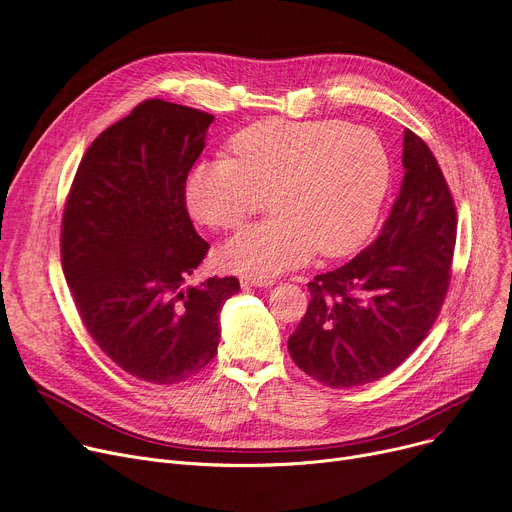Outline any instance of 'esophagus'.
<instances>
[{
    "mask_svg": "<svg viewBox=\"0 0 512 512\" xmlns=\"http://www.w3.org/2000/svg\"><path fill=\"white\" fill-rule=\"evenodd\" d=\"M273 279H262V277H241V287H271Z\"/></svg>",
    "mask_w": 512,
    "mask_h": 512,
    "instance_id": "esophagus-1",
    "label": "esophagus"
}]
</instances>
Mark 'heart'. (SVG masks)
Listing matches in <instances>:
<instances>
[{"mask_svg": "<svg viewBox=\"0 0 512 512\" xmlns=\"http://www.w3.org/2000/svg\"><path fill=\"white\" fill-rule=\"evenodd\" d=\"M231 158L202 160L183 187L189 214L208 229L239 227L271 198L275 218L239 231L223 250L229 271L271 279L319 250L354 252L373 231L392 160L369 127L342 120L266 118L229 139Z\"/></svg>", "mask_w": 512, "mask_h": 512, "instance_id": "obj_1", "label": "heart"}]
</instances>
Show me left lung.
<instances>
[{
	"instance_id": "left-lung-1",
	"label": "left lung",
	"mask_w": 512,
	"mask_h": 512,
	"mask_svg": "<svg viewBox=\"0 0 512 512\" xmlns=\"http://www.w3.org/2000/svg\"><path fill=\"white\" fill-rule=\"evenodd\" d=\"M404 179L367 250L308 283L310 304L287 350L329 387H356L392 373L415 352L448 294L456 208L427 143L404 131Z\"/></svg>"
}]
</instances>
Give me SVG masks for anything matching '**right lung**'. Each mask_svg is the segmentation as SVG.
Returning <instances> with one entry per match:
<instances>
[{
  "mask_svg": "<svg viewBox=\"0 0 512 512\" xmlns=\"http://www.w3.org/2000/svg\"><path fill=\"white\" fill-rule=\"evenodd\" d=\"M212 114L145 100L97 137L62 216V269L93 342L129 375L181 383L214 358L235 277L185 281L208 254L187 214L185 177Z\"/></svg>",
  "mask_w": 512,
  "mask_h": 512,
  "instance_id": "add662e5",
  "label": "right lung"
}]
</instances>
